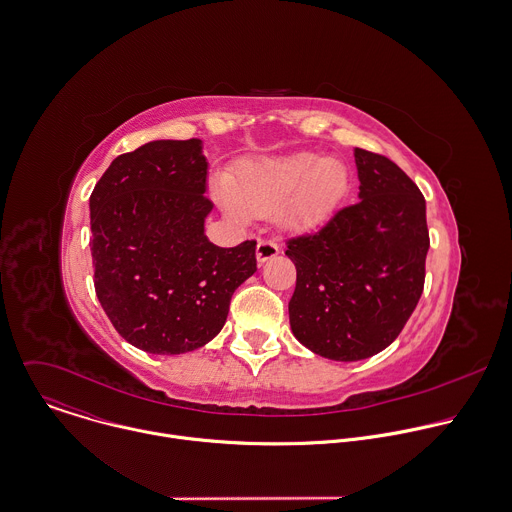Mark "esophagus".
Segmentation results:
<instances>
[{
  "mask_svg": "<svg viewBox=\"0 0 512 512\" xmlns=\"http://www.w3.org/2000/svg\"><path fill=\"white\" fill-rule=\"evenodd\" d=\"M255 253H257V261L265 263V261L273 259L275 255H279V245L275 241H269V239H259Z\"/></svg>",
  "mask_w": 512,
  "mask_h": 512,
  "instance_id": "esophagus-1",
  "label": "esophagus"
}]
</instances>
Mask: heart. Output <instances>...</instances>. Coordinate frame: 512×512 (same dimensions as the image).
Listing matches in <instances>:
<instances>
[{"label": "heart", "instance_id": "b5f03b06", "mask_svg": "<svg viewBox=\"0 0 512 512\" xmlns=\"http://www.w3.org/2000/svg\"><path fill=\"white\" fill-rule=\"evenodd\" d=\"M347 187V171L337 159H321L317 153H295L279 159H263L245 169L233 189L219 187L217 197L235 219L249 213H267L279 205L289 221H311L325 215Z\"/></svg>", "mask_w": 512, "mask_h": 512}]
</instances>
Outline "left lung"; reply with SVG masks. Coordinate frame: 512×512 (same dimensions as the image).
Masks as SVG:
<instances>
[{"instance_id":"obj_1","label":"left lung","mask_w":512,"mask_h":512,"mask_svg":"<svg viewBox=\"0 0 512 512\" xmlns=\"http://www.w3.org/2000/svg\"><path fill=\"white\" fill-rule=\"evenodd\" d=\"M359 199L321 229L287 241L297 285L289 301L295 339L331 361L387 349L413 315L425 285L427 205L391 159L355 149Z\"/></svg>"}]
</instances>
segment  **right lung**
<instances>
[{"mask_svg":"<svg viewBox=\"0 0 512 512\" xmlns=\"http://www.w3.org/2000/svg\"><path fill=\"white\" fill-rule=\"evenodd\" d=\"M201 139H157L111 161L91 197L95 295L115 331L153 355L207 345L231 295L257 271L255 241L217 247L205 235Z\"/></svg>","mask_w":512,"mask_h":512,"instance_id":"1","label":"right lung"}]
</instances>
